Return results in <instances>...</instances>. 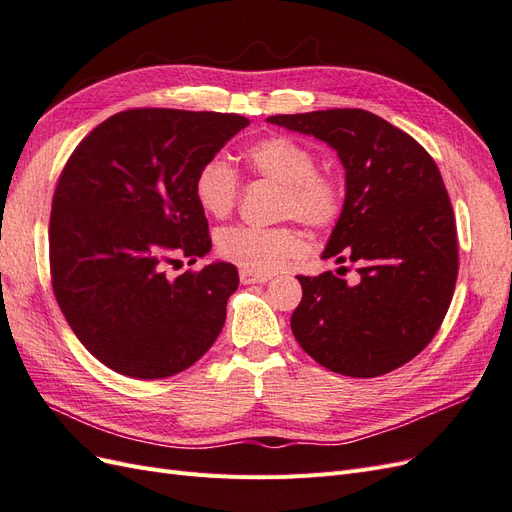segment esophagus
Returning <instances> with one entry per match:
<instances>
[{"mask_svg":"<svg viewBox=\"0 0 512 512\" xmlns=\"http://www.w3.org/2000/svg\"><path fill=\"white\" fill-rule=\"evenodd\" d=\"M239 277H241V284H267L269 280H271V275H262V273H254V271H247V269H243L241 273H239Z\"/></svg>","mask_w":512,"mask_h":512,"instance_id":"1","label":"esophagus"}]
</instances>
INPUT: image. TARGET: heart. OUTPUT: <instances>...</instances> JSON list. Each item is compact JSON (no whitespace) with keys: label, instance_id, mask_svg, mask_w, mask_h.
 <instances>
[{"label":"heart","instance_id":"obj_1","mask_svg":"<svg viewBox=\"0 0 512 512\" xmlns=\"http://www.w3.org/2000/svg\"><path fill=\"white\" fill-rule=\"evenodd\" d=\"M243 162L256 177L282 183L280 218H294L314 230H329L346 207L344 183L333 173L318 170L314 151L284 134L260 138L243 151ZM241 181L228 162L211 158L198 168L194 196L207 215L226 218L235 209ZM305 247L294 226H228L218 235V252L235 265L254 273H273Z\"/></svg>","mask_w":512,"mask_h":512}]
</instances>
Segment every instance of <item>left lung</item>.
<instances>
[{"label":"left lung","mask_w":512,"mask_h":512,"mask_svg":"<svg viewBox=\"0 0 512 512\" xmlns=\"http://www.w3.org/2000/svg\"><path fill=\"white\" fill-rule=\"evenodd\" d=\"M267 121L337 151L346 207L322 258L356 262L361 275L354 286L331 271L297 275L303 299L290 329L335 374H389L431 342L455 292L457 226L440 170L410 134L363 108Z\"/></svg>","instance_id":"obj_1"}]
</instances>
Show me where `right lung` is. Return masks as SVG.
Listing matches in <instances>:
<instances>
[{"mask_svg": "<svg viewBox=\"0 0 512 512\" xmlns=\"http://www.w3.org/2000/svg\"><path fill=\"white\" fill-rule=\"evenodd\" d=\"M245 126L235 113L132 108L91 130L61 170L53 292L81 344L117 374L175 376L218 339L237 267L213 262L175 280L166 267L211 250L194 177Z\"/></svg>", "mask_w": 512, "mask_h": 512, "instance_id": "right-lung-1", "label": "right lung"}]
</instances>
